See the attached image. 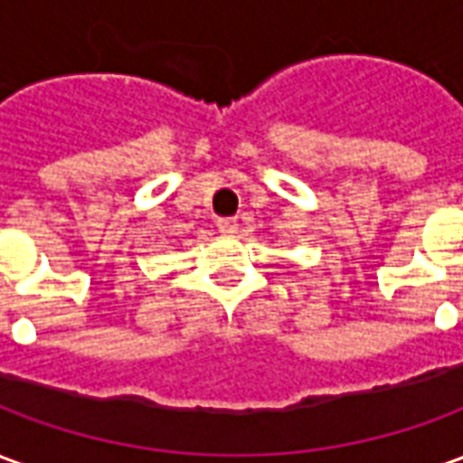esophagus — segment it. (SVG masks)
<instances>
[{
  "label": "esophagus",
  "mask_w": 463,
  "mask_h": 463,
  "mask_svg": "<svg viewBox=\"0 0 463 463\" xmlns=\"http://www.w3.org/2000/svg\"><path fill=\"white\" fill-rule=\"evenodd\" d=\"M218 232H222V235H235V232H238V221H232V218H221V221H218Z\"/></svg>",
  "instance_id": "esophagus-1"
}]
</instances>
